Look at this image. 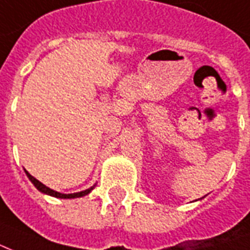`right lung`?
Listing matches in <instances>:
<instances>
[{
	"mask_svg": "<svg viewBox=\"0 0 250 250\" xmlns=\"http://www.w3.org/2000/svg\"><path fill=\"white\" fill-rule=\"evenodd\" d=\"M25 172H26L27 177L30 179V182L37 187V189H38V191H41V192H42V193H46V195L54 196V197H59V199H75V197H81V196H84V195H87V193H90L92 188H94V187H91V188H88V189H86V191L77 192V193H68V195H64V193H59V192L53 191V189H50L49 187H46L45 184H42V183H41V182H38L36 177L31 176L30 173H29V172H27L26 169H25Z\"/></svg>",
	"mask_w": 250,
	"mask_h": 250,
	"instance_id": "add662e5",
	"label": "right lung"
}]
</instances>
